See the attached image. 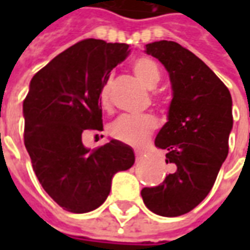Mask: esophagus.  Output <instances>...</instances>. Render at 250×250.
<instances>
[{
	"instance_id": "obj_1",
	"label": "esophagus",
	"mask_w": 250,
	"mask_h": 250,
	"mask_svg": "<svg viewBox=\"0 0 250 250\" xmlns=\"http://www.w3.org/2000/svg\"><path fill=\"white\" fill-rule=\"evenodd\" d=\"M143 154H145V152L142 151V150H135V155H136V159H141V158L143 157Z\"/></svg>"
}]
</instances>
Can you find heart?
Listing matches in <instances>:
<instances>
[{
	"label": "heart",
	"mask_w": 250,
	"mask_h": 250,
	"mask_svg": "<svg viewBox=\"0 0 250 250\" xmlns=\"http://www.w3.org/2000/svg\"><path fill=\"white\" fill-rule=\"evenodd\" d=\"M132 71L142 84L148 89H154L161 82L159 68L148 57H141L132 64ZM109 91H111V79H107L99 92V99L103 108L109 107ZM157 128V120L150 115L145 116H130L123 115L111 123L108 128L109 135L116 141L123 142L131 146H141L151 136Z\"/></svg>",
	"instance_id": "b5f03b06"
}]
</instances>
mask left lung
<instances>
[{
    "label": "left lung",
    "mask_w": 250,
    "mask_h": 250,
    "mask_svg": "<svg viewBox=\"0 0 250 250\" xmlns=\"http://www.w3.org/2000/svg\"><path fill=\"white\" fill-rule=\"evenodd\" d=\"M147 55L168 72L173 99L167 122L155 138L173 165L162 184L142 188L152 213L177 217L188 213L210 193L229 151L233 127L229 89L201 59L174 41L147 44Z\"/></svg>",
    "instance_id": "1"
}]
</instances>
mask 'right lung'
I'll use <instances>...</instances> for the list:
<instances>
[{
	"instance_id": "add662e5",
	"label": "right lung",
	"mask_w": 250,
	"mask_h": 250,
	"mask_svg": "<svg viewBox=\"0 0 250 250\" xmlns=\"http://www.w3.org/2000/svg\"><path fill=\"white\" fill-rule=\"evenodd\" d=\"M130 46L88 39L62 52L30 80L22 104L24 143L42 188L71 213L92 211L107 199L112 177L134 165V150L111 139L96 150L85 130H103L100 88Z\"/></svg>"
}]
</instances>
